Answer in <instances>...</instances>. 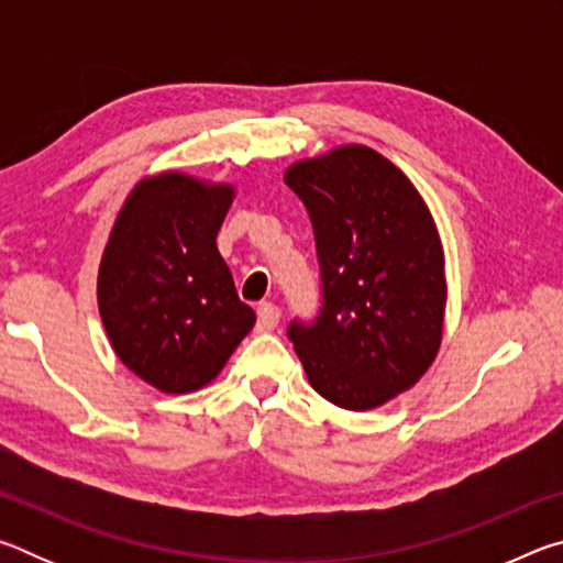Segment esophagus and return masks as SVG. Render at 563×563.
I'll use <instances>...</instances> for the list:
<instances>
[{
	"instance_id": "34e87169",
	"label": "esophagus",
	"mask_w": 563,
	"mask_h": 563,
	"mask_svg": "<svg viewBox=\"0 0 563 563\" xmlns=\"http://www.w3.org/2000/svg\"><path fill=\"white\" fill-rule=\"evenodd\" d=\"M278 320L280 310L273 302H263L258 308V322H255V328H258V332H271L273 328H278Z\"/></svg>"
}]
</instances>
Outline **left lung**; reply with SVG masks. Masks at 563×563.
<instances>
[{
  "label": "left lung",
  "instance_id": "1",
  "mask_svg": "<svg viewBox=\"0 0 563 563\" xmlns=\"http://www.w3.org/2000/svg\"><path fill=\"white\" fill-rule=\"evenodd\" d=\"M310 216L320 312L288 340L310 385L342 409H373L412 387L440 350L444 255L409 178L367 146L285 170Z\"/></svg>",
  "mask_w": 563,
  "mask_h": 563
}]
</instances>
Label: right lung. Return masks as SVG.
Instances as JSON below:
<instances>
[{
  "label": "right lung",
  "mask_w": 563,
  "mask_h": 563,
  "mask_svg": "<svg viewBox=\"0 0 563 563\" xmlns=\"http://www.w3.org/2000/svg\"><path fill=\"white\" fill-rule=\"evenodd\" d=\"M231 201V186L146 178L103 251L97 292L111 345L131 373L168 395L211 383L255 325L216 245Z\"/></svg>",
  "instance_id": "1"
}]
</instances>
